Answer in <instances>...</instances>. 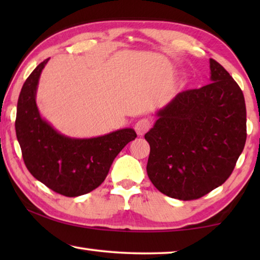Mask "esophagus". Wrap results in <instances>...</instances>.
<instances>
[{
    "label": "esophagus",
    "instance_id": "obj_1",
    "mask_svg": "<svg viewBox=\"0 0 260 260\" xmlns=\"http://www.w3.org/2000/svg\"><path fill=\"white\" fill-rule=\"evenodd\" d=\"M151 127V121L148 119V118H143V119H140L138 122L135 124V132L138 133V135H143L144 133L150 129Z\"/></svg>",
    "mask_w": 260,
    "mask_h": 260
}]
</instances>
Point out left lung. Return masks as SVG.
I'll return each instance as SVG.
<instances>
[{"mask_svg":"<svg viewBox=\"0 0 260 260\" xmlns=\"http://www.w3.org/2000/svg\"><path fill=\"white\" fill-rule=\"evenodd\" d=\"M212 81L179 93L156 113L144 135L150 144L147 173L164 195L201 199L232 174L246 140V110L241 88L210 58Z\"/></svg>","mask_w":260,"mask_h":260,"instance_id":"1","label":"left lung"}]
</instances>
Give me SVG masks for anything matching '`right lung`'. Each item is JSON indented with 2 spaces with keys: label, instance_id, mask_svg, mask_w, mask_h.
Returning <instances> with one entry per match:
<instances>
[{
  "label": "right lung",
  "instance_id": "right-lung-1",
  "mask_svg": "<svg viewBox=\"0 0 260 260\" xmlns=\"http://www.w3.org/2000/svg\"><path fill=\"white\" fill-rule=\"evenodd\" d=\"M49 58L26 79L17 103L16 135L29 173L55 192L77 197L98 188L109 173L114 158L135 140L133 128L114 131L98 138L74 139L57 132L41 117L37 89Z\"/></svg>",
  "mask_w": 260,
  "mask_h": 260
}]
</instances>
